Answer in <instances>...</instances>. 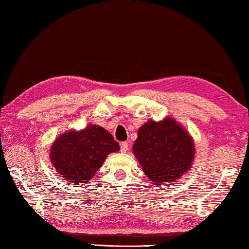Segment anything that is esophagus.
I'll use <instances>...</instances> for the list:
<instances>
[{"label":"esophagus","mask_w":249,"mask_h":249,"mask_svg":"<svg viewBox=\"0 0 249 249\" xmlns=\"http://www.w3.org/2000/svg\"><path fill=\"white\" fill-rule=\"evenodd\" d=\"M128 147H129V145H128L127 142H122V143H121V152L126 153L128 151Z\"/></svg>","instance_id":"esophagus-1"}]
</instances>
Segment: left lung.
<instances>
[{
	"instance_id": "8db88e82",
	"label": "left lung",
	"mask_w": 249,
	"mask_h": 249,
	"mask_svg": "<svg viewBox=\"0 0 249 249\" xmlns=\"http://www.w3.org/2000/svg\"><path fill=\"white\" fill-rule=\"evenodd\" d=\"M133 151L155 185L178 181L192 166L195 155L192 137L171 118L142 125Z\"/></svg>"
}]
</instances>
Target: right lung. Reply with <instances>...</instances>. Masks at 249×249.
Here are the masks:
<instances>
[{"mask_svg":"<svg viewBox=\"0 0 249 249\" xmlns=\"http://www.w3.org/2000/svg\"><path fill=\"white\" fill-rule=\"evenodd\" d=\"M120 150L112 135L98 125L80 131H67L51 147V161L62 178L87 183L103 166L111 152Z\"/></svg>","mask_w":249,"mask_h":249,"instance_id":"right-lung-1","label":"right lung"}]
</instances>
